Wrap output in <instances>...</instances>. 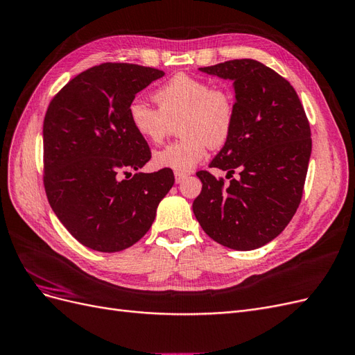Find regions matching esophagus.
Instances as JSON below:
<instances>
[{
	"instance_id": "obj_1",
	"label": "esophagus",
	"mask_w": 355,
	"mask_h": 355,
	"mask_svg": "<svg viewBox=\"0 0 355 355\" xmlns=\"http://www.w3.org/2000/svg\"><path fill=\"white\" fill-rule=\"evenodd\" d=\"M187 178V175L185 173H175V180H176V184H180L182 180H184Z\"/></svg>"
}]
</instances>
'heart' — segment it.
Returning a JSON list of instances; mask_svg holds the SVG:
<instances>
[{
  "label": "heart",
  "mask_w": 355,
  "mask_h": 355,
  "mask_svg": "<svg viewBox=\"0 0 355 355\" xmlns=\"http://www.w3.org/2000/svg\"><path fill=\"white\" fill-rule=\"evenodd\" d=\"M153 98L158 110L135 99L127 115L133 130L145 141L159 144L178 124L180 141L154 154V164L187 173L206 155V148L228 141L235 121V99L230 89L207 80L178 73L158 87Z\"/></svg>",
  "instance_id": "b5f03b06"
}]
</instances>
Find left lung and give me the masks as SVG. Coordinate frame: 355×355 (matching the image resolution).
Instances as JSON below:
<instances>
[{"mask_svg":"<svg viewBox=\"0 0 355 355\" xmlns=\"http://www.w3.org/2000/svg\"><path fill=\"white\" fill-rule=\"evenodd\" d=\"M231 80L235 121L231 136L210 167L240 171L225 187L206 170L192 202L201 228L234 250H253L272 241L292 220L311 157V130L295 89L271 68L253 59H235L200 68Z\"/></svg>","mask_w":355,"mask_h":355,"instance_id":"1","label":"left lung"}]
</instances>
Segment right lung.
<instances>
[{
  "label": "right lung",
  "instance_id": "right-lung-1",
  "mask_svg": "<svg viewBox=\"0 0 355 355\" xmlns=\"http://www.w3.org/2000/svg\"><path fill=\"white\" fill-rule=\"evenodd\" d=\"M163 75L133 63H102L72 78L49 105L42 125L46 194L63 227L89 249L114 253L137 243L175 184L170 168L128 173L151 159L128 121V105Z\"/></svg>",
  "mask_w": 355,
  "mask_h": 355
}]
</instances>
